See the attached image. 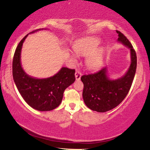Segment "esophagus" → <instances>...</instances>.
<instances>
[{
  "instance_id": "esophagus-1",
  "label": "esophagus",
  "mask_w": 150,
  "mask_h": 150,
  "mask_svg": "<svg viewBox=\"0 0 150 150\" xmlns=\"http://www.w3.org/2000/svg\"><path fill=\"white\" fill-rule=\"evenodd\" d=\"M75 79L77 81H79L81 79V75H82V73L80 71H79V70H77L75 72Z\"/></svg>"
}]
</instances>
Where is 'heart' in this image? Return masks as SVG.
Wrapping results in <instances>:
<instances>
[{"label": "heart", "instance_id": "obj_1", "mask_svg": "<svg viewBox=\"0 0 150 150\" xmlns=\"http://www.w3.org/2000/svg\"><path fill=\"white\" fill-rule=\"evenodd\" d=\"M100 43V39L97 37H87L79 41L74 46V50L78 55H88L86 64L88 68L96 69L103 63V56L102 49H98L93 52ZM74 58V57H72Z\"/></svg>", "mask_w": 150, "mask_h": 150}]
</instances>
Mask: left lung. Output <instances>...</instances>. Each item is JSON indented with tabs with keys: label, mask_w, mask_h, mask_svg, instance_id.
I'll list each match as a JSON object with an SVG mask.
<instances>
[{
	"label": "left lung",
	"mask_w": 150,
	"mask_h": 150,
	"mask_svg": "<svg viewBox=\"0 0 150 150\" xmlns=\"http://www.w3.org/2000/svg\"><path fill=\"white\" fill-rule=\"evenodd\" d=\"M117 41L128 47L131 53V64L128 71L122 77L110 80L107 68L88 75H82L84 84L82 97L86 105L93 111L106 112L117 107L128 95L134 79L137 68V55L129 40L119 31Z\"/></svg>",
	"instance_id": "8db88e82"
}]
</instances>
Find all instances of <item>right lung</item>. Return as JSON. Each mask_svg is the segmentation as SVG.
Returning a JSON list of instances; mask_svg holds the SVG:
<instances>
[{
    "label": "right lung",
    "instance_id": "1",
    "mask_svg": "<svg viewBox=\"0 0 150 150\" xmlns=\"http://www.w3.org/2000/svg\"><path fill=\"white\" fill-rule=\"evenodd\" d=\"M28 35L21 40L14 53L12 64L14 82L22 98L31 108L42 111L53 110L61 103L64 90L75 82V70L63 67L53 77L41 79L27 75L22 68L21 53Z\"/></svg>",
    "mask_w": 150,
    "mask_h": 150
}]
</instances>
